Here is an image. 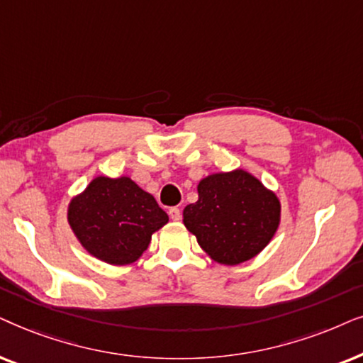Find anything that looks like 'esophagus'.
<instances>
[{
  "label": "esophagus",
  "instance_id": "esophagus-1",
  "mask_svg": "<svg viewBox=\"0 0 363 363\" xmlns=\"http://www.w3.org/2000/svg\"><path fill=\"white\" fill-rule=\"evenodd\" d=\"M169 217H171L172 220H179L181 219V209H179V207H171V209H169Z\"/></svg>",
  "mask_w": 363,
  "mask_h": 363
}]
</instances>
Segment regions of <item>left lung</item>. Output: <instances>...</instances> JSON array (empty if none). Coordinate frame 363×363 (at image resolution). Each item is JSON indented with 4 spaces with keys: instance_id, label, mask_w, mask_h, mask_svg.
Wrapping results in <instances>:
<instances>
[{
    "instance_id": "left-lung-1",
    "label": "left lung",
    "mask_w": 363,
    "mask_h": 363,
    "mask_svg": "<svg viewBox=\"0 0 363 363\" xmlns=\"http://www.w3.org/2000/svg\"><path fill=\"white\" fill-rule=\"evenodd\" d=\"M197 192L199 199L184 209V225L219 264L252 259L277 230L279 199L242 169L202 179Z\"/></svg>"
}]
</instances>
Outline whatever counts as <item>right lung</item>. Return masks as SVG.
Returning <instances> with one entry per match:
<instances>
[{"mask_svg":"<svg viewBox=\"0 0 363 363\" xmlns=\"http://www.w3.org/2000/svg\"><path fill=\"white\" fill-rule=\"evenodd\" d=\"M67 220L83 247L108 264H131L169 217L129 177H96L71 201Z\"/></svg>","mask_w":363,"mask_h":363,"instance_id":"1","label":"right lung"}]
</instances>
